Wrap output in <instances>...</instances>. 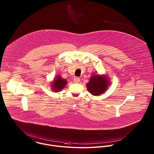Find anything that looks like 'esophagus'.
<instances>
[{"mask_svg": "<svg viewBox=\"0 0 154 154\" xmlns=\"http://www.w3.org/2000/svg\"><path fill=\"white\" fill-rule=\"evenodd\" d=\"M80 81V78L78 77H75V78L73 79V82L75 83H79Z\"/></svg>", "mask_w": 154, "mask_h": 154, "instance_id": "obj_1", "label": "esophagus"}]
</instances>
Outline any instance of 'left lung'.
I'll return each mask as SVG.
<instances>
[{"instance_id":"1","label":"left lung","mask_w":154,"mask_h":154,"mask_svg":"<svg viewBox=\"0 0 154 154\" xmlns=\"http://www.w3.org/2000/svg\"><path fill=\"white\" fill-rule=\"evenodd\" d=\"M110 85V78L106 75H93L86 87L89 93L94 96H98L104 93Z\"/></svg>"}]
</instances>
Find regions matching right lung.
<instances>
[{
	"mask_svg": "<svg viewBox=\"0 0 154 154\" xmlns=\"http://www.w3.org/2000/svg\"><path fill=\"white\" fill-rule=\"evenodd\" d=\"M67 82L66 79L62 78L61 76L57 75L54 79L53 81L51 82L50 87L51 91L54 92H58L62 91L66 86Z\"/></svg>",
	"mask_w": 154,
	"mask_h": 154,
	"instance_id": "add662e5",
	"label": "right lung"
}]
</instances>
